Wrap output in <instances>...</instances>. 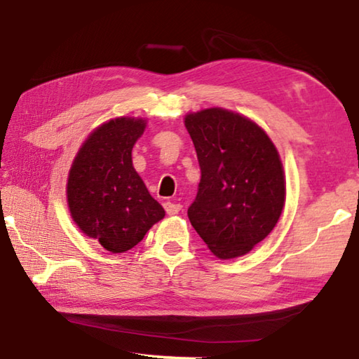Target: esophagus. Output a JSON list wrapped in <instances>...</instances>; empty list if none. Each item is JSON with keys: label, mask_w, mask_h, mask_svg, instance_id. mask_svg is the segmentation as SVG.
Here are the masks:
<instances>
[{"label": "esophagus", "mask_w": 359, "mask_h": 359, "mask_svg": "<svg viewBox=\"0 0 359 359\" xmlns=\"http://www.w3.org/2000/svg\"><path fill=\"white\" fill-rule=\"evenodd\" d=\"M163 208H165L167 215H178L181 211V205L180 203H173V202H165L163 203Z\"/></svg>", "instance_id": "esophagus-1"}]
</instances>
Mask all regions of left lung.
Returning a JSON list of instances; mask_svg holds the SVG:
<instances>
[{
	"label": "left lung",
	"mask_w": 359,
	"mask_h": 359,
	"mask_svg": "<svg viewBox=\"0 0 359 359\" xmlns=\"http://www.w3.org/2000/svg\"><path fill=\"white\" fill-rule=\"evenodd\" d=\"M202 178L187 210L192 227L219 259L250 252L273 231L286 201L283 163L264 128L224 108L187 113Z\"/></svg>",
	"instance_id": "1"
}]
</instances>
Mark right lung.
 Returning <instances> with one entry per match:
<instances>
[{"label":"right lung","instance_id":"1","mask_svg":"<svg viewBox=\"0 0 359 359\" xmlns=\"http://www.w3.org/2000/svg\"><path fill=\"white\" fill-rule=\"evenodd\" d=\"M146 124L143 117L128 116L103 122L82 143L68 173L73 221L114 255L132 250L165 216L132 162V149Z\"/></svg>","mask_w":359,"mask_h":359}]
</instances>
